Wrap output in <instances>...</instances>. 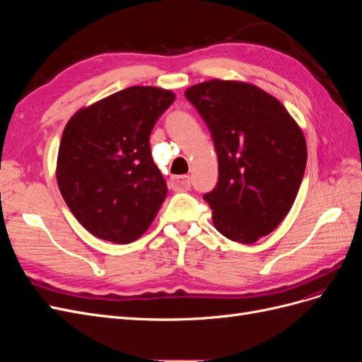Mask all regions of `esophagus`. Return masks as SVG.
Segmentation results:
<instances>
[{"mask_svg":"<svg viewBox=\"0 0 362 362\" xmlns=\"http://www.w3.org/2000/svg\"><path fill=\"white\" fill-rule=\"evenodd\" d=\"M170 185L173 190H189L192 185V180L189 175H181V177H173L170 180Z\"/></svg>","mask_w":362,"mask_h":362,"instance_id":"esophagus-1","label":"esophagus"}]
</instances>
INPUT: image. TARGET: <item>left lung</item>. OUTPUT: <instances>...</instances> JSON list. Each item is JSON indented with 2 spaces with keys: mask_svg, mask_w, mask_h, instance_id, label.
<instances>
[{
  "mask_svg": "<svg viewBox=\"0 0 362 362\" xmlns=\"http://www.w3.org/2000/svg\"><path fill=\"white\" fill-rule=\"evenodd\" d=\"M185 98L210 129L218 180L204 194L213 223L238 243L270 234L298 196L306 168L300 128L276 98L257 86L210 80Z\"/></svg>",
  "mask_w": 362,
  "mask_h": 362,
  "instance_id": "1",
  "label": "left lung"
}]
</instances>
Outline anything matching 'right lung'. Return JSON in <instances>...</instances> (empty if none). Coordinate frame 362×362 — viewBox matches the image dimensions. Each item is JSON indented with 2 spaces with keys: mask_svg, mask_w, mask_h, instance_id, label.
<instances>
[{
  "mask_svg": "<svg viewBox=\"0 0 362 362\" xmlns=\"http://www.w3.org/2000/svg\"><path fill=\"white\" fill-rule=\"evenodd\" d=\"M173 101L170 90L133 86L81 108L64 127L59 189L95 237L131 243L154 221L168 185L152 160L149 136Z\"/></svg>",
  "mask_w": 362,
  "mask_h": 362,
  "instance_id": "add662e5",
  "label": "right lung"
}]
</instances>
